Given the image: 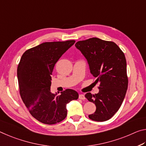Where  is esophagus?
<instances>
[{
    "label": "esophagus",
    "mask_w": 146,
    "mask_h": 146,
    "mask_svg": "<svg viewBox=\"0 0 146 146\" xmlns=\"http://www.w3.org/2000/svg\"><path fill=\"white\" fill-rule=\"evenodd\" d=\"M79 98H80V100H85V95L83 94H80V95H79Z\"/></svg>",
    "instance_id": "34e87169"
}]
</instances>
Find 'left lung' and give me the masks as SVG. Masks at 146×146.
Segmentation results:
<instances>
[{"instance_id": "8db88e82", "label": "left lung", "mask_w": 146, "mask_h": 146, "mask_svg": "<svg viewBox=\"0 0 146 146\" xmlns=\"http://www.w3.org/2000/svg\"><path fill=\"white\" fill-rule=\"evenodd\" d=\"M75 46L87 59L90 73L100 83L99 92H88L85 98L96 105L92 120L104 121L113 117L118 109L127 92L128 79L125 55L114 42L93 37L80 40Z\"/></svg>"}]
</instances>
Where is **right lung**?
<instances>
[{"mask_svg":"<svg viewBox=\"0 0 146 146\" xmlns=\"http://www.w3.org/2000/svg\"><path fill=\"white\" fill-rule=\"evenodd\" d=\"M75 40L46 42L26 50L17 68V78L22 100L33 118L45 124L63 120L66 105L78 98L74 90L66 89L57 95L51 92L52 72L56 63Z\"/></svg>","mask_w":146,"mask_h":146,"instance_id":"1","label":"right lung"}]
</instances>
